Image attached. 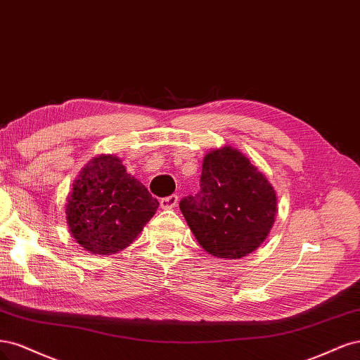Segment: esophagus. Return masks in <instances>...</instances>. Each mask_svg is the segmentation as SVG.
<instances>
[{
	"mask_svg": "<svg viewBox=\"0 0 360 360\" xmlns=\"http://www.w3.org/2000/svg\"><path fill=\"white\" fill-rule=\"evenodd\" d=\"M178 195L176 194H170L167 197H163V199L160 200V206L163 207V210H172V207H175L178 205Z\"/></svg>",
	"mask_w": 360,
	"mask_h": 360,
	"instance_id": "obj_1",
	"label": "esophagus"
}]
</instances>
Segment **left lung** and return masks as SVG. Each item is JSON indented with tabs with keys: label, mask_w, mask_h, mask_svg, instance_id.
<instances>
[{
	"label": "left lung",
	"mask_w": 360,
	"mask_h": 360,
	"mask_svg": "<svg viewBox=\"0 0 360 360\" xmlns=\"http://www.w3.org/2000/svg\"><path fill=\"white\" fill-rule=\"evenodd\" d=\"M179 207L206 252L233 260L259 248L268 236L276 195L245 155L224 146L205 157L200 190L181 199Z\"/></svg>",
	"instance_id": "obj_1"
}]
</instances>
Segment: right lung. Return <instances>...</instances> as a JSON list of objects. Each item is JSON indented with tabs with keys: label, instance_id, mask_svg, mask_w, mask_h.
<instances>
[{
	"label": "right lung",
	"instance_id": "1",
	"mask_svg": "<svg viewBox=\"0 0 360 360\" xmlns=\"http://www.w3.org/2000/svg\"><path fill=\"white\" fill-rule=\"evenodd\" d=\"M72 236L92 254H115L136 239L158 200L113 155L94 158L80 173L67 200Z\"/></svg>",
	"mask_w": 360,
	"mask_h": 360
}]
</instances>
